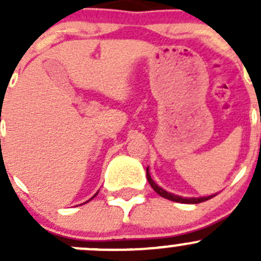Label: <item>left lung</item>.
<instances>
[{"label":"left lung","mask_w":261,"mask_h":261,"mask_svg":"<svg viewBox=\"0 0 261 261\" xmlns=\"http://www.w3.org/2000/svg\"><path fill=\"white\" fill-rule=\"evenodd\" d=\"M146 178L147 180H149L150 186H151V188L154 189L155 192H156L159 196L164 197V198L169 199V201H173V202H178V203H201V202H204L207 201V199H211L212 197H215V194L213 196H210V197H201V198H183V197H179V196H175V194H172L169 193V192L164 191L163 188H160L159 186H158L156 183H155L154 180L151 179V177H150L149 174V168H146Z\"/></svg>","instance_id":"left-lung-1"}]
</instances>
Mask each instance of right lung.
<instances>
[{"label": "right lung", "mask_w": 261, "mask_h": 261, "mask_svg": "<svg viewBox=\"0 0 261 261\" xmlns=\"http://www.w3.org/2000/svg\"><path fill=\"white\" fill-rule=\"evenodd\" d=\"M96 196H97V193H96V194H94V196H93V197H96ZM93 197H92V198H93ZM92 198H91V199H92Z\"/></svg>", "instance_id": "1"}]
</instances>
